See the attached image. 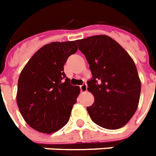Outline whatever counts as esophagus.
Listing matches in <instances>:
<instances>
[{"label":"esophagus","instance_id":"esophagus-1","mask_svg":"<svg viewBox=\"0 0 156 156\" xmlns=\"http://www.w3.org/2000/svg\"><path fill=\"white\" fill-rule=\"evenodd\" d=\"M87 83H83L80 86V90L81 92H85L87 91Z\"/></svg>","mask_w":156,"mask_h":156}]
</instances>
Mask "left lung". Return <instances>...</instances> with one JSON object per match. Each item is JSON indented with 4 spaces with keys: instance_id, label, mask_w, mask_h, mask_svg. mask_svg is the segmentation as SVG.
Wrapping results in <instances>:
<instances>
[{
    "instance_id": "left-lung-1",
    "label": "left lung",
    "mask_w": 156,
    "mask_h": 156,
    "mask_svg": "<svg viewBox=\"0 0 156 156\" xmlns=\"http://www.w3.org/2000/svg\"><path fill=\"white\" fill-rule=\"evenodd\" d=\"M75 41L92 74L87 81V90L95 101L87 107L91 120L107 129L122 128L133 116L140 99L141 81L133 60L106 35Z\"/></svg>"
}]
</instances>
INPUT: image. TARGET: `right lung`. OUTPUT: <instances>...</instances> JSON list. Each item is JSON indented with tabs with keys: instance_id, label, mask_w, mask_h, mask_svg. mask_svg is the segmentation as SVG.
I'll return each mask as SVG.
<instances>
[{
	"instance_id": "right-lung-1",
	"label": "right lung",
	"mask_w": 156,
	"mask_h": 156,
	"mask_svg": "<svg viewBox=\"0 0 156 156\" xmlns=\"http://www.w3.org/2000/svg\"><path fill=\"white\" fill-rule=\"evenodd\" d=\"M77 51L75 41L46 44L23 69L16 100L23 119L33 129L50 134L68 123L80 88L70 84L64 65Z\"/></svg>"
}]
</instances>
